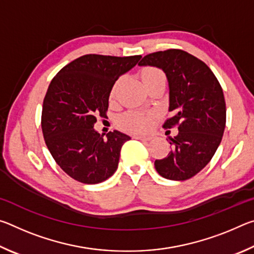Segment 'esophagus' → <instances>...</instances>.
Returning a JSON list of instances; mask_svg holds the SVG:
<instances>
[{
  "label": "esophagus",
  "instance_id": "34e87169",
  "mask_svg": "<svg viewBox=\"0 0 254 254\" xmlns=\"http://www.w3.org/2000/svg\"><path fill=\"white\" fill-rule=\"evenodd\" d=\"M134 139H137V140H143V141H149L152 139L151 135H140V134H136L134 135Z\"/></svg>",
  "mask_w": 254,
  "mask_h": 254
}]
</instances>
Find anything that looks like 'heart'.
<instances>
[{
	"label": "heart",
	"instance_id": "obj_1",
	"mask_svg": "<svg viewBox=\"0 0 254 254\" xmlns=\"http://www.w3.org/2000/svg\"><path fill=\"white\" fill-rule=\"evenodd\" d=\"M141 79L142 83L147 85L149 83L156 80H165V76L161 70L157 69V68H145L141 72ZM119 81L114 84L113 89H112V95L115 93L117 86ZM153 120V113L151 112H137V111H128L122 114L119 118L118 122L119 126L121 127L123 130L130 131V132H144L150 128L152 124Z\"/></svg>",
	"mask_w": 254,
	"mask_h": 254
}]
</instances>
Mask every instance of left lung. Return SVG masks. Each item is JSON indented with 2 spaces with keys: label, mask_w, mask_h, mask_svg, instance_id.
I'll return each instance as SVG.
<instances>
[{
  "label": "left lung",
  "mask_w": 254,
  "mask_h": 254,
  "mask_svg": "<svg viewBox=\"0 0 254 254\" xmlns=\"http://www.w3.org/2000/svg\"><path fill=\"white\" fill-rule=\"evenodd\" d=\"M139 66L163 70L169 85V112L163 127H178L169 137L171 151L154 161L158 174L170 180L194 177L213 158L226 123L224 94L213 71L195 56L169 49L144 56Z\"/></svg>",
  "instance_id": "1"
}]
</instances>
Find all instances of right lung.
Wrapping results in <instances>:
<instances>
[{
    "label": "right lung",
    "instance_id": "add662e5",
    "mask_svg": "<svg viewBox=\"0 0 254 254\" xmlns=\"http://www.w3.org/2000/svg\"><path fill=\"white\" fill-rule=\"evenodd\" d=\"M141 56L85 55L54 77L42 106L41 127L47 148L72 179L98 184L118 169L120 151L131 137L120 131L100 134L94 124L106 117L112 87Z\"/></svg>",
    "mask_w": 254,
    "mask_h": 254
}]
</instances>
